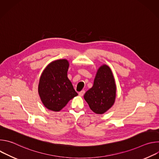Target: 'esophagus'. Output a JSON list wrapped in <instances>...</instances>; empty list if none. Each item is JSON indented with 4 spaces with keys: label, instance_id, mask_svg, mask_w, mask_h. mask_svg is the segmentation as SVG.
<instances>
[{
    "label": "esophagus",
    "instance_id": "esophagus-1",
    "mask_svg": "<svg viewBox=\"0 0 159 159\" xmlns=\"http://www.w3.org/2000/svg\"><path fill=\"white\" fill-rule=\"evenodd\" d=\"M84 93H85V91H84V90H81L80 92H79V95L80 96H84Z\"/></svg>",
    "mask_w": 159,
    "mask_h": 159
}]
</instances>
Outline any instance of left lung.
Wrapping results in <instances>:
<instances>
[{
	"label": "left lung",
	"instance_id": "8db88e82",
	"mask_svg": "<svg viewBox=\"0 0 159 159\" xmlns=\"http://www.w3.org/2000/svg\"><path fill=\"white\" fill-rule=\"evenodd\" d=\"M116 84L110 68L104 65L98 70L94 85L85 93L84 99L90 109L103 114L112 107L116 98Z\"/></svg>",
	"mask_w": 159,
	"mask_h": 159
}]
</instances>
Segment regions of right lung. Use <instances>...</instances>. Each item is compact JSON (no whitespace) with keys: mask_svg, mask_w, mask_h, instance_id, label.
I'll use <instances>...</instances> for the list:
<instances>
[{"mask_svg":"<svg viewBox=\"0 0 159 159\" xmlns=\"http://www.w3.org/2000/svg\"><path fill=\"white\" fill-rule=\"evenodd\" d=\"M69 61L65 59L50 63L40 77L38 93L44 106L59 111L70 99L78 95L67 77Z\"/></svg>","mask_w":159,"mask_h":159,"instance_id":"1","label":"right lung"}]
</instances>
